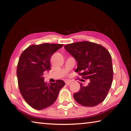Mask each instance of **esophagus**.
Returning <instances> with one entry per match:
<instances>
[{"label":"esophagus","instance_id":"1","mask_svg":"<svg viewBox=\"0 0 131 131\" xmlns=\"http://www.w3.org/2000/svg\"><path fill=\"white\" fill-rule=\"evenodd\" d=\"M71 83H72V81H70V80H68V81H66L65 82L66 85H69V84H70Z\"/></svg>","mask_w":131,"mask_h":131}]
</instances>
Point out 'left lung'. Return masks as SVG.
I'll use <instances>...</instances> for the list:
<instances>
[{"instance_id":"left-lung-1","label":"left lung","mask_w":131,"mask_h":131,"mask_svg":"<svg viewBox=\"0 0 131 131\" xmlns=\"http://www.w3.org/2000/svg\"><path fill=\"white\" fill-rule=\"evenodd\" d=\"M65 49L77 61L75 72H80L79 75L90 80L85 87L80 84V90L73 95L75 101L87 107H94L102 102L113 77L109 52L103 46L88 41L67 44Z\"/></svg>"}]
</instances>
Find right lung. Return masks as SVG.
<instances>
[{"instance_id": "1", "label": "right lung", "mask_w": 131, "mask_h": 131, "mask_svg": "<svg viewBox=\"0 0 131 131\" xmlns=\"http://www.w3.org/2000/svg\"><path fill=\"white\" fill-rule=\"evenodd\" d=\"M62 46L49 43L32 45L19 58L17 69L19 89L26 102L35 109L43 110L51 106L65 85L61 80L47 84L43 77L44 72L51 69L52 55Z\"/></svg>"}]
</instances>
